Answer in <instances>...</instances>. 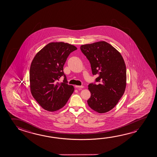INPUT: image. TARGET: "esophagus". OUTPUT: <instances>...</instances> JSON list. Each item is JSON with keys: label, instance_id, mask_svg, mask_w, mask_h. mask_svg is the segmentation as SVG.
<instances>
[{"label": "esophagus", "instance_id": "34e87169", "mask_svg": "<svg viewBox=\"0 0 157 157\" xmlns=\"http://www.w3.org/2000/svg\"><path fill=\"white\" fill-rule=\"evenodd\" d=\"M75 87H76V88H78V89H80V88H83V87H84V86H78V85H75Z\"/></svg>", "mask_w": 157, "mask_h": 157}]
</instances>
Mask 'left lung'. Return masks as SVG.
<instances>
[{
    "instance_id": "8db88e82",
    "label": "left lung",
    "mask_w": 157,
    "mask_h": 157,
    "mask_svg": "<svg viewBox=\"0 0 157 157\" xmlns=\"http://www.w3.org/2000/svg\"><path fill=\"white\" fill-rule=\"evenodd\" d=\"M80 49L90 62L93 75H98L96 82H100L88 85L91 96L87 104L96 112L106 113L117 105L125 92L124 60L117 49L105 41L82 45Z\"/></svg>"
}]
</instances>
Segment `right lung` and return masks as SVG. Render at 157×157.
<instances>
[{"instance_id": "1", "label": "right lung", "mask_w": 157, "mask_h": 157, "mask_svg": "<svg viewBox=\"0 0 157 157\" xmlns=\"http://www.w3.org/2000/svg\"><path fill=\"white\" fill-rule=\"evenodd\" d=\"M75 46L63 42H52L37 52L31 63L29 82L31 94L42 108L54 112L63 107L74 91L67 84L63 66ZM63 75L64 82L57 80Z\"/></svg>"}]
</instances>
